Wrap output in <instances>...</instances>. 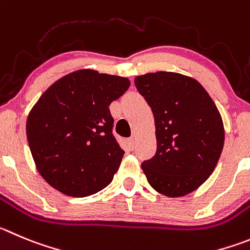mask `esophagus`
Segmentation results:
<instances>
[{"label":"esophagus","mask_w":250,"mask_h":250,"mask_svg":"<svg viewBox=\"0 0 250 250\" xmlns=\"http://www.w3.org/2000/svg\"><path fill=\"white\" fill-rule=\"evenodd\" d=\"M134 144H136V141H134V137H130L129 139H128V146H130V148H134Z\"/></svg>","instance_id":"34e87169"}]
</instances>
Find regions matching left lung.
<instances>
[{
	"instance_id": "left-lung-1",
	"label": "left lung",
	"mask_w": 250,
	"mask_h": 250,
	"mask_svg": "<svg viewBox=\"0 0 250 250\" xmlns=\"http://www.w3.org/2000/svg\"><path fill=\"white\" fill-rule=\"evenodd\" d=\"M134 83L155 121L157 153L142 163L149 185L169 197L192 192L222 153L225 129L216 104L201 83L181 74L150 72Z\"/></svg>"
}]
</instances>
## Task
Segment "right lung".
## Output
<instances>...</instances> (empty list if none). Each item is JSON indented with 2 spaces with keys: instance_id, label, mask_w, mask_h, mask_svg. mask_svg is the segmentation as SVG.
Instances as JSON below:
<instances>
[{
  "instance_id": "obj_1",
  "label": "right lung",
  "mask_w": 250,
  "mask_h": 250,
  "mask_svg": "<svg viewBox=\"0 0 250 250\" xmlns=\"http://www.w3.org/2000/svg\"><path fill=\"white\" fill-rule=\"evenodd\" d=\"M130 83L78 70L54 83L27 120V139L44 180L65 195L86 197L109 185L125 150L113 136L109 104Z\"/></svg>"
}]
</instances>
